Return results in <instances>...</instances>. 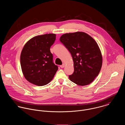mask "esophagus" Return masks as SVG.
Returning a JSON list of instances; mask_svg holds the SVG:
<instances>
[{
    "instance_id": "1",
    "label": "esophagus",
    "mask_w": 125,
    "mask_h": 125,
    "mask_svg": "<svg viewBox=\"0 0 125 125\" xmlns=\"http://www.w3.org/2000/svg\"><path fill=\"white\" fill-rule=\"evenodd\" d=\"M64 66H65V64H63L60 65V67H61V68H63Z\"/></svg>"
}]
</instances>
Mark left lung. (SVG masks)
Listing matches in <instances>:
<instances>
[{"label":"left lung","mask_w":125,"mask_h":125,"mask_svg":"<svg viewBox=\"0 0 125 125\" xmlns=\"http://www.w3.org/2000/svg\"><path fill=\"white\" fill-rule=\"evenodd\" d=\"M60 40L71 54L73 62L74 72L69 75L70 80L82 86L90 84L98 75L103 63L97 42L82 32L64 34Z\"/></svg>","instance_id":"8db88e82"}]
</instances>
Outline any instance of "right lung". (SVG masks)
<instances>
[{
  "label": "right lung",
  "instance_id": "right-lung-1",
  "mask_svg": "<svg viewBox=\"0 0 125 125\" xmlns=\"http://www.w3.org/2000/svg\"><path fill=\"white\" fill-rule=\"evenodd\" d=\"M56 39V35L48 34L36 36L24 46L20 56L21 70L25 79L36 86L49 83L58 69L53 62L51 47Z\"/></svg>",
  "mask_w": 125,
  "mask_h": 125
}]
</instances>
